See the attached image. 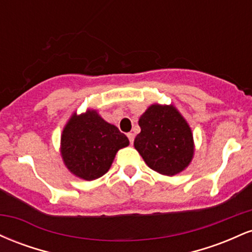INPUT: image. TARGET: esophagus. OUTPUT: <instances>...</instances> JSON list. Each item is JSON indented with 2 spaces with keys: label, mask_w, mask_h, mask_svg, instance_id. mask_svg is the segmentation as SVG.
<instances>
[{
  "label": "esophagus",
  "mask_w": 252,
  "mask_h": 252,
  "mask_svg": "<svg viewBox=\"0 0 252 252\" xmlns=\"http://www.w3.org/2000/svg\"><path fill=\"white\" fill-rule=\"evenodd\" d=\"M126 136H128V138H129L130 143H131V144H132V142H134V138H135V135H134V134H132V132H129V134H128V135H126Z\"/></svg>",
  "instance_id": "1"
}]
</instances>
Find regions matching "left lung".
<instances>
[{
    "instance_id": "1",
    "label": "left lung",
    "mask_w": 252,
    "mask_h": 252,
    "mask_svg": "<svg viewBox=\"0 0 252 252\" xmlns=\"http://www.w3.org/2000/svg\"><path fill=\"white\" fill-rule=\"evenodd\" d=\"M141 132L135 149L153 170L175 175L186 168L194 154L192 130L174 105L153 104L138 120Z\"/></svg>"
}]
</instances>
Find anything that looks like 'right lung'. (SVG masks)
Instances as JSON below:
<instances>
[{
  "instance_id": "obj_1",
  "label": "right lung",
  "mask_w": 252,
  "mask_h": 252,
  "mask_svg": "<svg viewBox=\"0 0 252 252\" xmlns=\"http://www.w3.org/2000/svg\"><path fill=\"white\" fill-rule=\"evenodd\" d=\"M60 144L67 169L77 178L91 181L108 172L116 153L129 146V140L96 110H88L72 115L63 130Z\"/></svg>"
}]
</instances>
